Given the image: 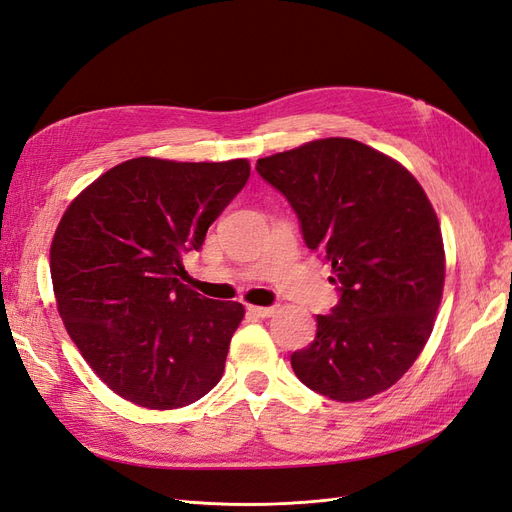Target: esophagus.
Masks as SVG:
<instances>
[{
  "label": "esophagus",
  "instance_id": "obj_1",
  "mask_svg": "<svg viewBox=\"0 0 512 512\" xmlns=\"http://www.w3.org/2000/svg\"><path fill=\"white\" fill-rule=\"evenodd\" d=\"M275 305H271V307H258V305H250L247 307V312H250L252 316H256V318H269V316H273L275 314Z\"/></svg>",
  "mask_w": 512,
  "mask_h": 512
}]
</instances>
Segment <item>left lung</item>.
<instances>
[{"mask_svg":"<svg viewBox=\"0 0 512 512\" xmlns=\"http://www.w3.org/2000/svg\"><path fill=\"white\" fill-rule=\"evenodd\" d=\"M331 265L339 301L290 365L335 401L374 397L425 348L444 288L440 222L408 170L352 138H322L256 162Z\"/></svg>","mask_w":512,"mask_h":512,"instance_id":"obj_1","label":"left lung"}]
</instances>
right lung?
<instances>
[{
    "label": "right lung",
    "mask_w": 512,
    "mask_h": 512,
    "mask_svg": "<svg viewBox=\"0 0 512 512\" xmlns=\"http://www.w3.org/2000/svg\"><path fill=\"white\" fill-rule=\"evenodd\" d=\"M250 179V162L134 158L72 200L51 245L59 316L108 389L151 410L207 395L245 309L181 284L183 254Z\"/></svg>",
    "instance_id": "obj_1"
}]
</instances>
